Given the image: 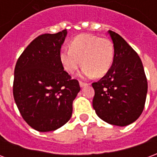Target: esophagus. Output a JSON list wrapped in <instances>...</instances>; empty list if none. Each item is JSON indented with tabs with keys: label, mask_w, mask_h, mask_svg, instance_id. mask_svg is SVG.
I'll list each match as a JSON object with an SVG mask.
<instances>
[{
	"label": "esophagus",
	"mask_w": 157,
	"mask_h": 157,
	"mask_svg": "<svg viewBox=\"0 0 157 157\" xmlns=\"http://www.w3.org/2000/svg\"><path fill=\"white\" fill-rule=\"evenodd\" d=\"M79 84H80V86H81V87H84V86H86L88 85L87 83H85V82H79Z\"/></svg>",
	"instance_id": "1"
}]
</instances>
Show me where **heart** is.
I'll return each mask as SVG.
<instances>
[{
	"label": "heart",
	"mask_w": 157,
	"mask_h": 157,
	"mask_svg": "<svg viewBox=\"0 0 157 157\" xmlns=\"http://www.w3.org/2000/svg\"><path fill=\"white\" fill-rule=\"evenodd\" d=\"M69 48H62L59 52L60 63L69 74H74L82 62L83 76H102L113 65L114 48L109 39L83 33L71 42Z\"/></svg>",
	"instance_id": "heart-1"
}]
</instances>
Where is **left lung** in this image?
Here are the masks:
<instances>
[{
  "label": "left lung",
  "instance_id": "obj_1",
  "mask_svg": "<svg viewBox=\"0 0 157 157\" xmlns=\"http://www.w3.org/2000/svg\"><path fill=\"white\" fill-rule=\"evenodd\" d=\"M114 57L111 68L92 83V106L97 115L108 124L126 126L140 116L147 94V80L140 58L128 43L109 30Z\"/></svg>",
  "mask_w": 157,
  "mask_h": 157
}]
</instances>
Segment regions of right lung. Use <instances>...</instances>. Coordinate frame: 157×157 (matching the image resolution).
<instances>
[{
  "instance_id": "right-lung-1",
  "label": "right lung",
  "mask_w": 157,
  "mask_h": 157,
  "mask_svg": "<svg viewBox=\"0 0 157 157\" xmlns=\"http://www.w3.org/2000/svg\"><path fill=\"white\" fill-rule=\"evenodd\" d=\"M66 29L37 37L22 52L14 71L13 97L21 115L39 132L54 131L72 115V103L80 92L59 60Z\"/></svg>"
}]
</instances>
